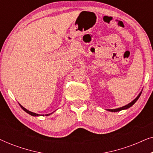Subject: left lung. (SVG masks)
Here are the masks:
<instances>
[{
	"mask_svg": "<svg viewBox=\"0 0 153 153\" xmlns=\"http://www.w3.org/2000/svg\"><path fill=\"white\" fill-rule=\"evenodd\" d=\"M142 93V91H141L139 93V95H138V96L137 97L135 98L134 100H133V101H131L130 103H129L128 104H127V105H125L124 106H122V107H120V108H114V109H107V111H111V112H117V111H122V110H125V109H127V108H129V107H131V106L133 105L137 101L138 99H139L140 95H141V94Z\"/></svg>",
	"mask_w": 153,
	"mask_h": 153,
	"instance_id": "1",
	"label": "left lung"
}]
</instances>
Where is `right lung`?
<instances>
[{"instance_id":"1","label":"right lung","mask_w":153,"mask_h":153,"mask_svg":"<svg viewBox=\"0 0 153 153\" xmlns=\"http://www.w3.org/2000/svg\"><path fill=\"white\" fill-rule=\"evenodd\" d=\"M19 104L20 106H21V107H22V109L24 110V111H26V112L27 113V114H30V115H31V116H41L40 114H35V113H33V112H31V111H28V109H26V108H24V106L21 105V104H20L19 103ZM53 113H51V114H46L45 116H49V115L52 114H53ZM42 116H45V115H42Z\"/></svg>"}]
</instances>
